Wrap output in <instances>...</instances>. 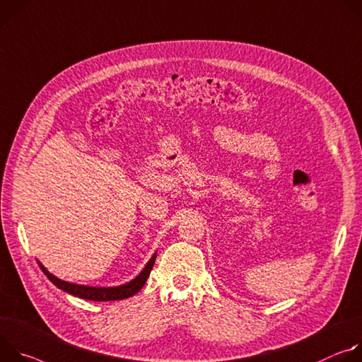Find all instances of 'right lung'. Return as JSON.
I'll list each match as a JSON object with an SVG mask.
<instances>
[{"label":"right lung","mask_w":362,"mask_h":362,"mask_svg":"<svg viewBox=\"0 0 362 362\" xmlns=\"http://www.w3.org/2000/svg\"><path fill=\"white\" fill-rule=\"evenodd\" d=\"M155 259H156V255H153L151 257V260L148 262V264L144 267V270L134 279L131 280L129 284L127 285H122V286H116V288H90V286H82V285H74V284H69V282H64V280H60L57 279L56 276H53L52 273H49L46 270V267H43L42 264H40V267H42V270L45 272V274L50 279V282L53 285H56L59 289L73 295V296H77V298H82V299H88V300H98V302H106V300H120V299H127L129 296H134L135 293H138L145 282L146 279L153 267V263H155Z\"/></svg>","instance_id":"obj_1"}]
</instances>
